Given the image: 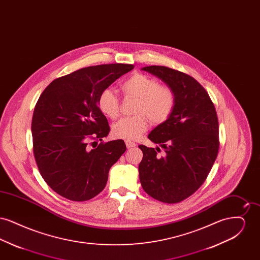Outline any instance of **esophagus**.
<instances>
[{"label":"esophagus","mask_w":260,"mask_h":260,"mask_svg":"<svg viewBox=\"0 0 260 260\" xmlns=\"http://www.w3.org/2000/svg\"><path fill=\"white\" fill-rule=\"evenodd\" d=\"M125 145H126V148L127 149L135 148L136 146V144L135 142H132V141H129V140H125Z\"/></svg>","instance_id":"esophagus-1"}]
</instances>
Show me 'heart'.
I'll return each mask as SVG.
<instances>
[{
    "label": "heart",
    "instance_id": "1",
    "mask_svg": "<svg viewBox=\"0 0 260 260\" xmlns=\"http://www.w3.org/2000/svg\"><path fill=\"white\" fill-rule=\"evenodd\" d=\"M125 96L136 99L132 117H124L112 125V135L116 138L136 140L148 127V119L154 124L167 122L176 105V94L169 86L160 83L147 75L136 73L125 79L121 85ZM100 112L110 119L120 114V99L110 88L101 91L98 99Z\"/></svg>",
    "mask_w": 260,
    "mask_h": 260
}]
</instances>
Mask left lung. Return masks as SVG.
I'll list each match as a JSON object with an SVG mask.
<instances>
[{
	"instance_id": "1",
	"label": "left lung",
	"mask_w": 260,
	"mask_h": 260,
	"mask_svg": "<svg viewBox=\"0 0 260 260\" xmlns=\"http://www.w3.org/2000/svg\"><path fill=\"white\" fill-rule=\"evenodd\" d=\"M142 70L157 76L176 94L170 119L156 126L148 138L160 147L144 145L139 179L152 198L176 204L194 194L207 179L218 148V119L209 93L193 77L166 66Z\"/></svg>"
}]
</instances>
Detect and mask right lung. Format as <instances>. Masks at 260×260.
<instances>
[{"label":"right lung","instance_id":"right-lung-1","mask_svg":"<svg viewBox=\"0 0 260 260\" xmlns=\"http://www.w3.org/2000/svg\"><path fill=\"white\" fill-rule=\"evenodd\" d=\"M134 68L122 63L82 68L53 80L40 95L31 125L33 153L42 177L58 195L84 202L104 189L126 147L122 139L97 145L110 132L98 99Z\"/></svg>","mask_w":260,"mask_h":260}]
</instances>
